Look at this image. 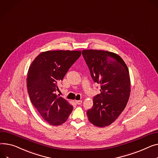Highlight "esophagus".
<instances>
[{
    "mask_svg": "<svg viewBox=\"0 0 158 158\" xmlns=\"http://www.w3.org/2000/svg\"><path fill=\"white\" fill-rule=\"evenodd\" d=\"M82 100H76V103L78 105H81L82 103Z\"/></svg>",
    "mask_w": 158,
    "mask_h": 158,
    "instance_id": "1",
    "label": "esophagus"
}]
</instances>
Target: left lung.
Listing matches in <instances>:
<instances>
[{
	"mask_svg": "<svg viewBox=\"0 0 158 158\" xmlns=\"http://www.w3.org/2000/svg\"><path fill=\"white\" fill-rule=\"evenodd\" d=\"M82 55L94 82L100 86V93L93 98L88 110L89 122L98 127L111 124L127 106L130 94L128 69L123 60L112 52L83 50Z\"/></svg>",
	"mask_w": 158,
	"mask_h": 158,
	"instance_id": "1",
	"label": "left lung"
}]
</instances>
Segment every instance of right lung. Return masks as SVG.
<instances>
[{"mask_svg":"<svg viewBox=\"0 0 158 158\" xmlns=\"http://www.w3.org/2000/svg\"><path fill=\"white\" fill-rule=\"evenodd\" d=\"M81 55V51H48L39 54L29 67L27 86L30 101L49 124L64 123L72 111V106L56 95L57 82Z\"/></svg>","mask_w":158,"mask_h":158,"instance_id":"1","label":"right lung"}]
</instances>
